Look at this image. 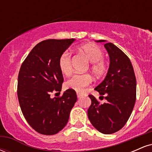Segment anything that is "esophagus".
I'll return each mask as SVG.
<instances>
[{"label":"esophagus","instance_id":"34e87169","mask_svg":"<svg viewBox=\"0 0 152 152\" xmlns=\"http://www.w3.org/2000/svg\"><path fill=\"white\" fill-rule=\"evenodd\" d=\"M76 95H77L78 98H80V97H81L83 96V94L80 93V92H76Z\"/></svg>","mask_w":152,"mask_h":152}]
</instances>
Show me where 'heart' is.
<instances>
[{"label":"heart","instance_id":"b5f03b06","mask_svg":"<svg viewBox=\"0 0 152 152\" xmlns=\"http://www.w3.org/2000/svg\"><path fill=\"white\" fill-rule=\"evenodd\" d=\"M78 50L83 53L91 63V70L96 77L99 78L104 76L107 71V66L104 61V53L98 46L91 43L81 45ZM59 70L64 75L71 74V55L68 51H64L61 54L58 60ZM92 81V78L89 74H74L69 78L65 83L66 88L73 89L76 91H81Z\"/></svg>","mask_w":152,"mask_h":152}]
</instances>
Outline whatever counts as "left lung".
I'll use <instances>...</instances> for the list:
<instances>
[{"instance_id": "8db88e82", "label": "left lung", "mask_w": 152, "mask_h": 152, "mask_svg": "<svg viewBox=\"0 0 152 152\" xmlns=\"http://www.w3.org/2000/svg\"><path fill=\"white\" fill-rule=\"evenodd\" d=\"M104 47L109 55V68L104 81L94 89L106 102L101 104L93 95H88L91 104L88 117L99 132L110 134L121 129L130 117L136 102L137 81L126 54L111 43H105Z\"/></svg>"}]
</instances>
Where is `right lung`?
<instances>
[{"label":"right lung","mask_w":152,"mask_h":152,"mask_svg":"<svg viewBox=\"0 0 152 152\" xmlns=\"http://www.w3.org/2000/svg\"><path fill=\"white\" fill-rule=\"evenodd\" d=\"M74 41H41L20 66L17 91L20 109L28 124L41 134L53 135L62 130L77 100L76 91L69 88L61 96L50 98L52 92L61 91L64 82L58 65L59 56Z\"/></svg>","instance_id":"1"}]
</instances>
